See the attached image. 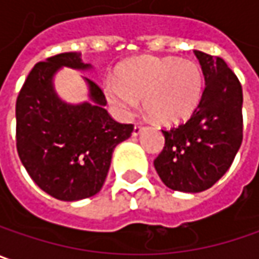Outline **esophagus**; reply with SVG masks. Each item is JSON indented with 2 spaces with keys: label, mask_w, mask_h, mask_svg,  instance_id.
Listing matches in <instances>:
<instances>
[{
  "label": "esophagus",
  "mask_w": 259,
  "mask_h": 259,
  "mask_svg": "<svg viewBox=\"0 0 259 259\" xmlns=\"http://www.w3.org/2000/svg\"><path fill=\"white\" fill-rule=\"evenodd\" d=\"M142 130H144V126H141V124H135V127H133V136H139L141 133H142Z\"/></svg>",
  "instance_id": "esophagus-1"
}]
</instances>
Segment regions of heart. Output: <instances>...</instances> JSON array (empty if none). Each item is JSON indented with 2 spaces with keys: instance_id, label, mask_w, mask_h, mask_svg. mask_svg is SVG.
I'll list each match as a JSON object with an SVG mask.
<instances>
[{
  "instance_id": "heart-1",
  "label": "heart",
  "mask_w": 259,
  "mask_h": 259,
  "mask_svg": "<svg viewBox=\"0 0 259 259\" xmlns=\"http://www.w3.org/2000/svg\"><path fill=\"white\" fill-rule=\"evenodd\" d=\"M204 74L192 60L177 57H139L120 70V80L108 77L104 92L120 115L127 117L144 99V108L152 120L170 124L185 120L199 104Z\"/></svg>"
}]
</instances>
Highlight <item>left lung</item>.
<instances>
[{"mask_svg": "<svg viewBox=\"0 0 259 259\" xmlns=\"http://www.w3.org/2000/svg\"><path fill=\"white\" fill-rule=\"evenodd\" d=\"M205 79L196 110L179 127L162 130L165 145L154 161L162 183L196 193L209 189L230 168L242 144V86L220 57L193 51Z\"/></svg>", "mask_w": 259, "mask_h": 259, "instance_id": "left-lung-1", "label": "left lung"}]
</instances>
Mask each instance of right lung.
<instances>
[{"label":"right lung","mask_w":259,"mask_h":259,"mask_svg":"<svg viewBox=\"0 0 259 259\" xmlns=\"http://www.w3.org/2000/svg\"><path fill=\"white\" fill-rule=\"evenodd\" d=\"M69 67L92 70L80 53H64L38 63L16 102V141L32 180L60 201L97 195L110 170L114 148L129 139L133 126L111 118L98 84L83 77L88 101L70 104L58 97L54 77Z\"/></svg>","instance_id":"obj_1"}]
</instances>
